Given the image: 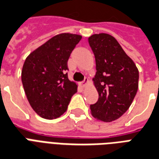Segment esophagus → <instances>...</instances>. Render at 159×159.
I'll use <instances>...</instances> for the list:
<instances>
[{
	"mask_svg": "<svg viewBox=\"0 0 159 159\" xmlns=\"http://www.w3.org/2000/svg\"><path fill=\"white\" fill-rule=\"evenodd\" d=\"M89 80H88V79H87V78H85V79H84V80L83 81V82H82V85H83V86H84V87H85L87 85V84H89Z\"/></svg>",
	"mask_w": 159,
	"mask_h": 159,
	"instance_id": "34e87169",
	"label": "esophagus"
}]
</instances>
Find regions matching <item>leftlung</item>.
Listing matches in <instances>:
<instances>
[{
    "mask_svg": "<svg viewBox=\"0 0 159 159\" xmlns=\"http://www.w3.org/2000/svg\"><path fill=\"white\" fill-rule=\"evenodd\" d=\"M88 40L95 54L96 73L93 82L99 94L97 102L90 105V111L97 120L110 122L129 109L138 91L139 72L111 35L93 34Z\"/></svg>",
    "mask_w": 159,
    "mask_h": 159,
    "instance_id": "obj_1",
    "label": "left lung"
}]
</instances>
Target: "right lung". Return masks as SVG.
<instances>
[{"mask_svg":"<svg viewBox=\"0 0 159 159\" xmlns=\"http://www.w3.org/2000/svg\"><path fill=\"white\" fill-rule=\"evenodd\" d=\"M82 36L60 33L27 56L21 82L27 101L41 117L52 120L66 111L78 85L68 78V60Z\"/></svg>","mask_w":159,"mask_h":159,"instance_id":"obj_1","label":"right lung"}]
</instances>
